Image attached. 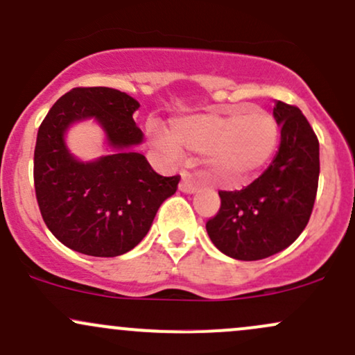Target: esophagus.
<instances>
[{"instance_id":"1","label":"esophagus","mask_w":355,"mask_h":355,"mask_svg":"<svg viewBox=\"0 0 355 355\" xmlns=\"http://www.w3.org/2000/svg\"><path fill=\"white\" fill-rule=\"evenodd\" d=\"M179 189H181L182 193H188V194L196 193L198 191V184L194 182V179L189 173H182V179L181 182H179Z\"/></svg>"}]
</instances>
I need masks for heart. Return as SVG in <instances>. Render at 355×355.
Here are the masks:
<instances>
[{
  "label": "heart",
  "instance_id": "b5f03b06",
  "mask_svg": "<svg viewBox=\"0 0 355 355\" xmlns=\"http://www.w3.org/2000/svg\"><path fill=\"white\" fill-rule=\"evenodd\" d=\"M153 144L169 159L181 156V146L208 154L209 166L225 186H245L263 171L280 141L277 119L258 107L230 112L198 114L176 119L173 135L150 127Z\"/></svg>",
  "mask_w": 355,
  "mask_h": 355
}]
</instances>
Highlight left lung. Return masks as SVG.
Returning <instances> with one entry per match:
<instances>
[{
  "mask_svg": "<svg viewBox=\"0 0 355 355\" xmlns=\"http://www.w3.org/2000/svg\"><path fill=\"white\" fill-rule=\"evenodd\" d=\"M280 147L268 169L240 191H220L221 206L206 221L220 252L243 261L263 260L300 236L318 188V139L295 105L277 102Z\"/></svg>",
  "mask_w": 355,
  "mask_h": 355,
  "instance_id": "8db88e82",
  "label": "left lung"
}]
</instances>
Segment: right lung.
<instances>
[{
	"label": "right lung",
	"mask_w": 355,
	"mask_h": 355,
	"mask_svg": "<svg viewBox=\"0 0 355 355\" xmlns=\"http://www.w3.org/2000/svg\"><path fill=\"white\" fill-rule=\"evenodd\" d=\"M139 102L109 87H77L60 97L38 129L35 194L58 241L90 257H119L137 246L181 176L164 178L130 147L142 141L132 115ZM95 116L116 150L95 163L71 157L62 134L71 121Z\"/></svg>",
	"instance_id": "add662e5"
}]
</instances>
